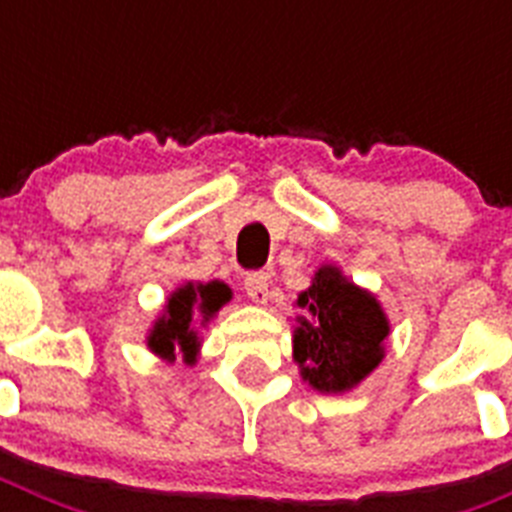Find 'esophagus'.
Here are the masks:
<instances>
[{"label":"esophagus","mask_w":512,"mask_h":512,"mask_svg":"<svg viewBox=\"0 0 512 512\" xmlns=\"http://www.w3.org/2000/svg\"><path fill=\"white\" fill-rule=\"evenodd\" d=\"M246 295L248 300L256 302V305H264L269 300V277H266L264 271H253L246 277Z\"/></svg>","instance_id":"obj_1"}]
</instances>
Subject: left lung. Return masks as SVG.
<instances>
[{
  "mask_svg": "<svg viewBox=\"0 0 512 512\" xmlns=\"http://www.w3.org/2000/svg\"><path fill=\"white\" fill-rule=\"evenodd\" d=\"M292 359L320 395H346L382 364L390 318L369 289L336 264H323L295 300Z\"/></svg>",
  "mask_w": 512,
  "mask_h": 512,
  "instance_id": "left-lung-1",
  "label": "left lung"
}]
</instances>
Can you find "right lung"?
Here are the masks:
<instances>
[{
	"label": "right lung",
	"instance_id": "add662e5",
	"mask_svg": "<svg viewBox=\"0 0 512 512\" xmlns=\"http://www.w3.org/2000/svg\"><path fill=\"white\" fill-rule=\"evenodd\" d=\"M233 297V289L220 279L212 282H184L166 297V305L146 336L151 354L174 364L182 356L184 364H197L200 359L202 336L217 312L223 310Z\"/></svg>",
	"mask_w": 512,
	"mask_h": 512
}]
</instances>
